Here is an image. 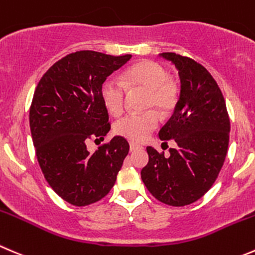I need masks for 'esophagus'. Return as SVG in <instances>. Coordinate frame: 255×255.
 <instances>
[{"mask_svg": "<svg viewBox=\"0 0 255 255\" xmlns=\"http://www.w3.org/2000/svg\"><path fill=\"white\" fill-rule=\"evenodd\" d=\"M140 148H142V145L137 144V143H133V142L129 143V149L130 150H137V149H140Z\"/></svg>", "mask_w": 255, "mask_h": 255, "instance_id": "obj_1", "label": "esophagus"}]
</instances>
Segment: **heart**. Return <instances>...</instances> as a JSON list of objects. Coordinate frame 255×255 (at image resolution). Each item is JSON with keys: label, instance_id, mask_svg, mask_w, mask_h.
Masks as SVG:
<instances>
[{"label": "heart", "instance_id": "heart-1", "mask_svg": "<svg viewBox=\"0 0 255 255\" xmlns=\"http://www.w3.org/2000/svg\"><path fill=\"white\" fill-rule=\"evenodd\" d=\"M125 82L120 78L108 77L101 86V98L106 110L113 116L122 113L128 87L147 90L145 107L168 113L174 108L178 98V87L170 78L164 66L155 61L144 59L130 66L125 73ZM158 126V115L154 111L128 113L116 123V132L127 139L142 142Z\"/></svg>", "mask_w": 255, "mask_h": 255}]
</instances>
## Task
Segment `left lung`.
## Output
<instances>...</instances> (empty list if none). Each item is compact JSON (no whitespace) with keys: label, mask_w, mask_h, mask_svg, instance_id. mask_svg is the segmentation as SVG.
Listing matches in <instances>:
<instances>
[{"label":"left lung","mask_w":255,"mask_h":255,"mask_svg":"<svg viewBox=\"0 0 255 255\" xmlns=\"http://www.w3.org/2000/svg\"><path fill=\"white\" fill-rule=\"evenodd\" d=\"M159 56L178 70L180 95L158 134L162 140L174 139L177 147L169 148L168 157L147 147L149 160L140 177L158 201L184 207L202 198L216 182L226 159L231 122L221 88L203 66L172 52Z\"/></svg>","instance_id":"obj_1"}]
</instances>
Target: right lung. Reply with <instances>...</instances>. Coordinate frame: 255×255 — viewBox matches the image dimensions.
Segmentation results:
<instances>
[{"mask_svg": "<svg viewBox=\"0 0 255 255\" xmlns=\"http://www.w3.org/2000/svg\"><path fill=\"white\" fill-rule=\"evenodd\" d=\"M130 57L95 51L67 54L44 73L34 91L29 128L37 160L52 189L73 206L107 196L128 154L129 144L121 135L93 153L86 143L110 132L101 86Z\"/></svg>", "mask_w": 255, "mask_h": 255, "instance_id": "add662e5", "label": "right lung"}]
</instances>
